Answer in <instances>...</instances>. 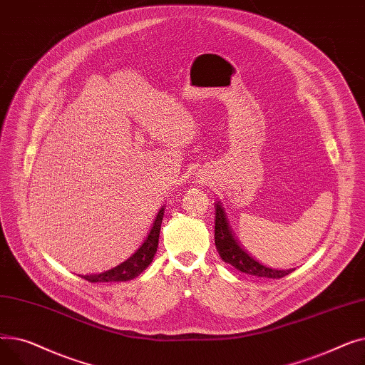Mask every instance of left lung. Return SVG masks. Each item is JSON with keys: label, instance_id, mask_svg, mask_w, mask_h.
Listing matches in <instances>:
<instances>
[{"label": "left lung", "instance_id": "8db88e82", "mask_svg": "<svg viewBox=\"0 0 365 365\" xmlns=\"http://www.w3.org/2000/svg\"><path fill=\"white\" fill-rule=\"evenodd\" d=\"M215 207H216L215 242L223 262L232 264L235 269L247 275L260 277V278L278 279L294 271V269H275V267L266 266L259 260H256L253 256L248 255L242 248V245H240V242L235 240V234L232 232L231 226L227 223L222 202L217 201Z\"/></svg>", "mask_w": 365, "mask_h": 365}]
</instances>
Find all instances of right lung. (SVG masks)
Segmentation results:
<instances>
[{"instance_id":"add662e5","label":"right lung","mask_w":365,"mask_h":365,"mask_svg":"<svg viewBox=\"0 0 365 365\" xmlns=\"http://www.w3.org/2000/svg\"><path fill=\"white\" fill-rule=\"evenodd\" d=\"M163 216H164V207H161L155 220H153L146 240L142 242V245L138 248V250L134 252V255H131L125 262L101 274H90V275H80V277L88 282H121V281H130L133 278L139 277L152 263L153 256L157 253Z\"/></svg>"}]
</instances>
